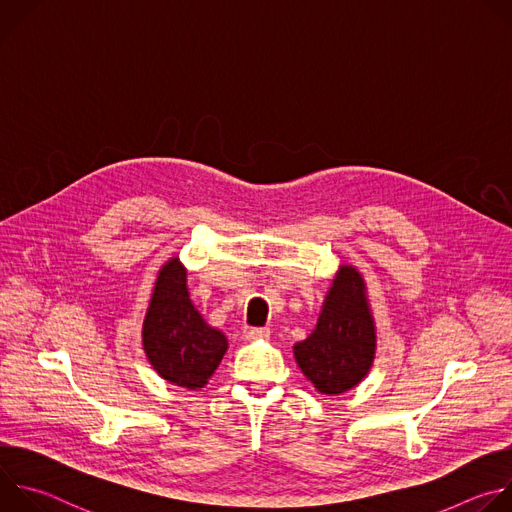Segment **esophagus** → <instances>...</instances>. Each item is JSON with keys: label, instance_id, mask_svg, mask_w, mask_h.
Returning <instances> with one entry per match:
<instances>
[{"label": "esophagus", "instance_id": "1", "mask_svg": "<svg viewBox=\"0 0 512 512\" xmlns=\"http://www.w3.org/2000/svg\"><path fill=\"white\" fill-rule=\"evenodd\" d=\"M243 336L247 340H257V338H267L269 336V328H253V326H245Z\"/></svg>", "mask_w": 512, "mask_h": 512}]
</instances>
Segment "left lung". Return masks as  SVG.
Instances as JSON below:
<instances>
[{
	"label": "left lung",
	"mask_w": 512,
	"mask_h": 512,
	"mask_svg": "<svg viewBox=\"0 0 512 512\" xmlns=\"http://www.w3.org/2000/svg\"><path fill=\"white\" fill-rule=\"evenodd\" d=\"M375 338L364 281L354 267L342 265L316 330L294 346V354L320 393L340 395L367 377L375 358Z\"/></svg>",
	"instance_id": "1"
}]
</instances>
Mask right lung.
<instances>
[{
  "mask_svg": "<svg viewBox=\"0 0 512 512\" xmlns=\"http://www.w3.org/2000/svg\"><path fill=\"white\" fill-rule=\"evenodd\" d=\"M143 350L160 377L186 389L204 387L227 352L225 334L210 328L192 306L178 259L158 275L143 320Z\"/></svg>",
  "mask_w": 512,
  "mask_h": 512,
  "instance_id": "1",
  "label": "right lung"
}]
</instances>
